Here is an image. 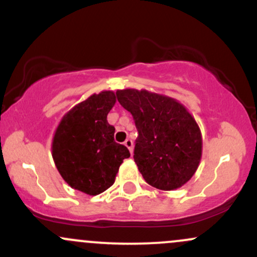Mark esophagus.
<instances>
[{
	"label": "esophagus",
	"instance_id": "esophagus-1",
	"mask_svg": "<svg viewBox=\"0 0 257 257\" xmlns=\"http://www.w3.org/2000/svg\"><path fill=\"white\" fill-rule=\"evenodd\" d=\"M124 145L128 147V150L131 151V155L133 156V141L131 140V139H126V140L124 141Z\"/></svg>",
	"mask_w": 257,
	"mask_h": 257
}]
</instances>
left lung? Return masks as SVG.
Instances as JSON below:
<instances>
[{
  "mask_svg": "<svg viewBox=\"0 0 257 257\" xmlns=\"http://www.w3.org/2000/svg\"><path fill=\"white\" fill-rule=\"evenodd\" d=\"M119 104L138 129L134 161L152 187L173 191L190 181L202 158L198 123L181 102L146 89H118Z\"/></svg>",
  "mask_w": 257,
  "mask_h": 257,
  "instance_id": "left-lung-1",
  "label": "left lung"
}]
</instances>
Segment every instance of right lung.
<instances>
[{
  "instance_id": "1",
  "label": "right lung",
  "mask_w": 257,
  "mask_h": 257,
  "mask_svg": "<svg viewBox=\"0 0 257 257\" xmlns=\"http://www.w3.org/2000/svg\"><path fill=\"white\" fill-rule=\"evenodd\" d=\"M114 104L112 90L93 94L64 114L53 137L59 174L70 187L89 196L111 187L123 159L131 157L129 150L114 141V126L107 122Z\"/></svg>"
}]
</instances>
